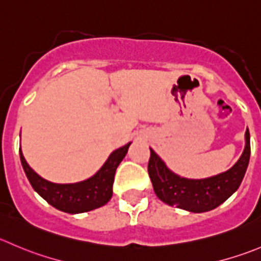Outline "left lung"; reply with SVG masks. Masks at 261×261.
Wrapping results in <instances>:
<instances>
[{
	"label": "left lung",
	"instance_id": "1",
	"mask_svg": "<svg viewBox=\"0 0 261 261\" xmlns=\"http://www.w3.org/2000/svg\"><path fill=\"white\" fill-rule=\"evenodd\" d=\"M250 161V133H245L242 155L228 171L201 179L185 178L172 172L161 156L150 148L148 163L149 177L155 195L171 206L204 213L223 204L241 185Z\"/></svg>",
	"mask_w": 261,
	"mask_h": 261
}]
</instances>
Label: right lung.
<instances>
[{"mask_svg": "<svg viewBox=\"0 0 261 261\" xmlns=\"http://www.w3.org/2000/svg\"><path fill=\"white\" fill-rule=\"evenodd\" d=\"M130 144H126L112 151L102 168L94 176L76 184H55L40 177L27 163L21 149H20V161L33 189L48 204L65 213H85L100 208L111 200L116 169L121 161L125 158Z\"/></svg>", "mask_w": 261, "mask_h": 261, "instance_id": "add662e5", "label": "right lung"}]
</instances>
